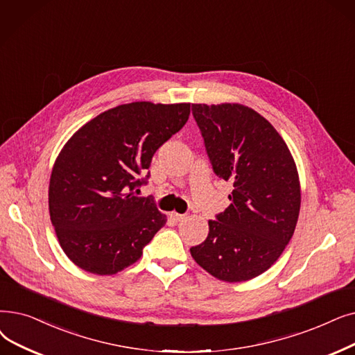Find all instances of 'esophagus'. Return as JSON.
Segmentation results:
<instances>
[{
    "mask_svg": "<svg viewBox=\"0 0 355 355\" xmlns=\"http://www.w3.org/2000/svg\"><path fill=\"white\" fill-rule=\"evenodd\" d=\"M169 216H171V218H173L175 222H181L182 219H186V214H180V213H175V211H173Z\"/></svg>",
    "mask_w": 355,
    "mask_h": 355,
    "instance_id": "34e87169",
    "label": "esophagus"
}]
</instances>
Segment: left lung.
Listing matches in <instances>:
<instances>
[{"label":"left lung","mask_w":355,"mask_h":355,"mask_svg":"<svg viewBox=\"0 0 355 355\" xmlns=\"http://www.w3.org/2000/svg\"><path fill=\"white\" fill-rule=\"evenodd\" d=\"M191 110L214 174L232 181L234 191L190 252L216 279L248 282L279 259L295 234L302 202L296 162L280 133L250 107L191 104Z\"/></svg>","instance_id":"8db88e82"}]
</instances>
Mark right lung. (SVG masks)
Returning a JSON list of instances; mask_svg holds the SVG:
<instances>
[{
    "mask_svg": "<svg viewBox=\"0 0 355 355\" xmlns=\"http://www.w3.org/2000/svg\"><path fill=\"white\" fill-rule=\"evenodd\" d=\"M190 103L136 101L107 110L76 130L55 161L49 213L60 248L87 272L112 275L141 258L166 223L149 198L153 153L186 125Z\"/></svg>",
    "mask_w": 355,
    "mask_h": 355,
    "instance_id": "1",
    "label": "right lung"
}]
</instances>
